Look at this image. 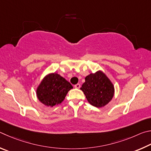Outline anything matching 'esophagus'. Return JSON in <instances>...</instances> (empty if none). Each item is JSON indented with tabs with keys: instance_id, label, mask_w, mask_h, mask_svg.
Wrapping results in <instances>:
<instances>
[{
	"instance_id": "esophagus-1",
	"label": "esophagus",
	"mask_w": 151,
	"mask_h": 151,
	"mask_svg": "<svg viewBox=\"0 0 151 151\" xmlns=\"http://www.w3.org/2000/svg\"><path fill=\"white\" fill-rule=\"evenodd\" d=\"M74 88H77V89L80 88V83L76 84V85L74 86Z\"/></svg>"
}]
</instances>
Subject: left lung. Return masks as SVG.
Instances as JSON below:
<instances>
[{
	"label": "left lung",
	"instance_id": "8db88e82",
	"mask_svg": "<svg viewBox=\"0 0 151 151\" xmlns=\"http://www.w3.org/2000/svg\"><path fill=\"white\" fill-rule=\"evenodd\" d=\"M80 88L91 105L96 107L106 105L114 96V86L107 76L101 71L90 73Z\"/></svg>",
	"mask_w": 151,
	"mask_h": 151
}]
</instances>
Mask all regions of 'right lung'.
Returning a JSON list of instances; mask_svg holds the SVG:
<instances>
[{
  "instance_id": "right-lung-1",
  "label": "right lung",
  "mask_w": 151,
  "mask_h": 151,
  "mask_svg": "<svg viewBox=\"0 0 151 151\" xmlns=\"http://www.w3.org/2000/svg\"><path fill=\"white\" fill-rule=\"evenodd\" d=\"M73 88L70 82L56 73H50L42 80L36 89L40 101L47 107L62 103L68 92Z\"/></svg>"
}]
</instances>
